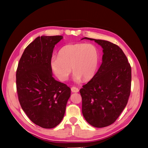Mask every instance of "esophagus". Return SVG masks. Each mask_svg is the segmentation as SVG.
Instances as JSON below:
<instances>
[{"label":"esophagus","instance_id":"1","mask_svg":"<svg viewBox=\"0 0 148 148\" xmlns=\"http://www.w3.org/2000/svg\"><path fill=\"white\" fill-rule=\"evenodd\" d=\"M71 91H72V92H78L79 91V89L78 88L72 87L71 88Z\"/></svg>","mask_w":148,"mask_h":148}]
</instances>
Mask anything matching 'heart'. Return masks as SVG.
<instances>
[{"label": "heart", "instance_id": "obj_1", "mask_svg": "<svg viewBox=\"0 0 148 148\" xmlns=\"http://www.w3.org/2000/svg\"><path fill=\"white\" fill-rule=\"evenodd\" d=\"M99 59V52L92 44H69L60 49L57 57H52L51 66L53 73L62 82L68 79L71 69L74 80L78 82L82 78L86 81L94 77Z\"/></svg>", "mask_w": 148, "mask_h": 148}]
</instances>
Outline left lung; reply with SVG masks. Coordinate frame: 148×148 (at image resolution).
Masks as SVG:
<instances>
[{
  "label": "left lung",
  "mask_w": 148,
  "mask_h": 148,
  "mask_svg": "<svg viewBox=\"0 0 148 148\" xmlns=\"http://www.w3.org/2000/svg\"><path fill=\"white\" fill-rule=\"evenodd\" d=\"M95 41L103 49L102 62L97 73L79 90L82 113L86 122L96 128L112 124L126 107L130 94L132 70L118 46L101 39Z\"/></svg>",
  "instance_id": "obj_1"
}]
</instances>
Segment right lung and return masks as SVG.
<instances>
[{
    "label": "right lung",
    "instance_id": "right-lung-1",
    "mask_svg": "<svg viewBox=\"0 0 148 148\" xmlns=\"http://www.w3.org/2000/svg\"><path fill=\"white\" fill-rule=\"evenodd\" d=\"M62 36H42L26 47L16 70V90L22 109L32 122L52 128L64 118L71 89L52 77L51 61Z\"/></svg>",
    "mask_w": 148,
    "mask_h": 148
}]
</instances>
